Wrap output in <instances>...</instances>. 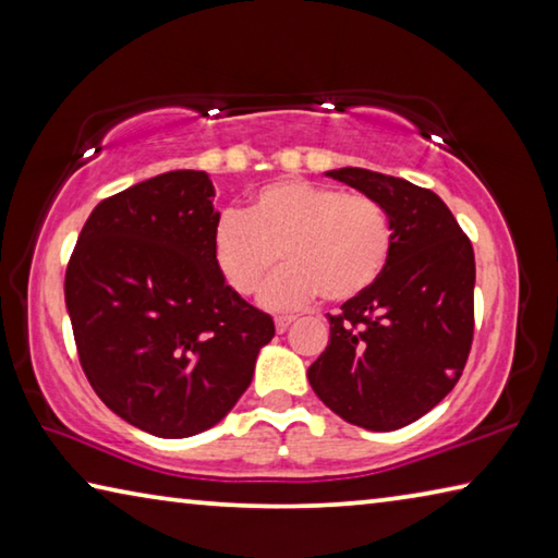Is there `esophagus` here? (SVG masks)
I'll list each match as a JSON object with an SVG mask.
<instances>
[{
    "instance_id": "1",
    "label": "esophagus",
    "mask_w": 558,
    "mask_h": 558,
    "mask_svg": "<svg viewBox=\"0 0 558 558\" xmlns=\"http://www.w3.org/2000/svg\"><path fill=\"white\" fill-rule=\"evenodd\" d=\"M292 319H295V317H276V329H278V332H286V329L292 325Z\"/></svg>"
}]
</instances>
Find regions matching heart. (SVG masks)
<instances>
[{"label":"heart","instance_id":"b5f03b06","mask_svg":"<svg viewBox=\"0 0 558 558\" xmlns=\"http://www.w3.org/2000/svg\"><path fill=\"white\" fill-rule=\"evenodd\" d=\"M391 219L366 194H344L305 179L263 186L243 214H223L214 229V258L241 295L258 292L280 263L263 302L272 310L305 305L317 292L347 302L369 290L391 253Z\"/></svg>","mask_w":558,"mask_h":558}]
</instances>
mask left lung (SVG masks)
<instances>
[{"instance_id": "8db88e82", "label": "left lung", "mask_w": 558, "mask_h": 558, "mask_svg": "<svg viewBox=\"0 0 558 558\" xmlns=\"http://www.w3.org/2000/svg\"><path fill=\"white\" fill-rule=\"evenodd\" d=\"M327 177L379 202L393 241L374 286L327 315L329 344L307 379L319 401L352 426L403 428L446 399L465 369L475 329V253L430 189L359 167Z\"/></svg>"}]
</instances>
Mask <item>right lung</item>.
Here are the masks:
<instances>
[{
	"label": "right lung",
	"mask_w": 558,
	"mask_h": 558,
	"mask_svg": "<svg viewBox=\"0 0 558 558\" xmlns=\"http://www.w3.org/2000/svg\"><path fill=\"white\" fill-rule=\"evenodd\" d=\"M214 184L177 169L102 199L65 268V310L93 391L159 438L219 423L251 386L272 317L226 286Z\"/></svg>",
	"instance_id": "1"
}]
</instances>
